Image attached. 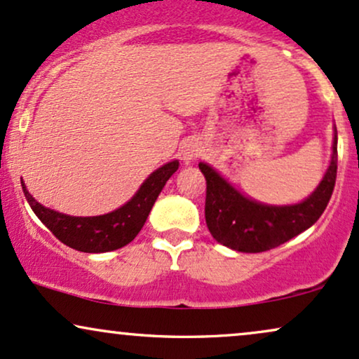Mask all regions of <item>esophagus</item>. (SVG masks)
I'll use <instances>...</instances> for the list:
<instances>
[{"label": "esophagus", "instance_id": "34e87169", "mask_svg": "<svg viewBox=\"0 0 359 359\" xmlns=\"http://www.w3.org/2000/svg\"><path fill=\"white\" fill-rule=\"evenodd\" d=\"M201 153V147L198 146V142L195 141H188L184 142L183 146V159L184 163H191L193 159H196Z\"/></svg>", "mask_w": 359, "mask_h": 359}]
</instances>
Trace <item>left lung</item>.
Here are the masks:
<instances>
[{
  "label": "left lung",
  "mask_w": 359,
  "mask_h": 359,
  "mask_svg": "<svg viewBox=\"0 0 359 359\" xmlns=\"http://www.w3.org/2000/svg\"><path fill=\"white\" fill-rule=\"evenodd\" d=\"M206 180L205 220L210 233L222 245L247 254L271 250L294 238L319 220L338 172V134L334 133L330 168L319 187L302 203L289 206L264 205L243 196L212 166L200 163Z\"/></svg>",
  "instance_id": "8db88e82"
}]
</instances>
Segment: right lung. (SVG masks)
<instances>
[{
	"label": "right lung",
	"instance_id": "right-lung-1",
	"mask_svg": "<svg viewBox=\"0 0 359 359\" xmlns=\"http://www.w3.org/2000/svg\"><path fill=\"white\" fill-rule=\"evenodd\" d=\"M178 161L164 164L141 184L136 195L128 203L100 217H70V215L53 212L38 203L29 195L23 181L21 187L36 217L62 243L79 252L102 254V252L117 250L136 238L153 208L156 198L159 196L166 181L178 170Z\"/></svg>",
	"mask_w": 359,
	"mask_h": 359
}]
</instances>
